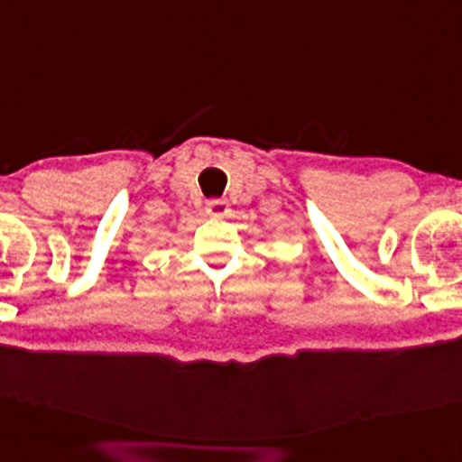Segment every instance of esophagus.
Masks as SVG:
<instances>
[{"mask_svg": "<svg viewBox=\"0 0 462 462\" xmlns=\"http://www.w3.org/2000/svg\"><path fill=\"white\" fill-rule=\"evenodd\" d=\"M205 211H208L209 217H226L230 213V203L222 201V199H211L205 205Z\"/></svg>", "mask_w": 462, "mask_h": 462, "instance_id": "esophagus-1", "label": "esophagus"}]
</instances>
